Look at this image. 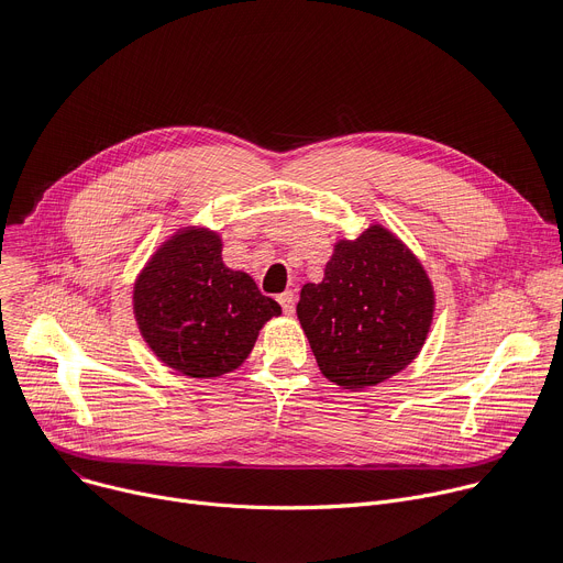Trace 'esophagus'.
Here are the masks:
<instances>
[{
  "label": "esophagus",
  "instance_id": "obj_1",
  "mask_svg": "<svg viewBox=\"0 0 563 563\" xmlns=\"http://www.w3.org/2000/svg\"><path fill=\"white\" fill-rule=\"evenodd\" d=\"M278 302L283 305V312H285V314H291L294 308H296V296H294V291H291V289L283 291V294L278 296Z\"/></svg>",
  "mask_w": 563,
  "mask_h": 563
}]
</instances>
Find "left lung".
Returning <instances> with one entry per match:
<instances>
[{"label": "left lung", "instance_id": "1", "mask_svg": "<svg viewBox=\"0 0 563 563\" xmlns=\"http://www.w3.org/2000/svg\"><path fill=\"white\" fill-rule=\"evenodd\" d=\"M433 312L424 265L377 222L354 240L334 242L323 280L302 285L296 305L319 371L347 390L377 386L411 364Z\"/></svg>", "mask_w": 563, "mask_h": 563}]
</instances>
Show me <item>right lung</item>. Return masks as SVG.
I'll return each instance as SVG.
<instances>
[{
  "label": "right lung",
  "mask_w": 563,
  "mask_h": 563,
  "mask_svg": "<svg viewBox=\"0 0 563 563\" xmlns=\"http://www.w3.org/2000/svg\"><path fill=\"white\" fill-rule=\"evenodd\" d=\"M132 310L152 354L192 379L233 373L263 325L283 314L246 272L224 265L222 235L207 227H181L150 255Z\"/></svg>",
  "instance_id": "right-lung-1"
}]
</instances>
